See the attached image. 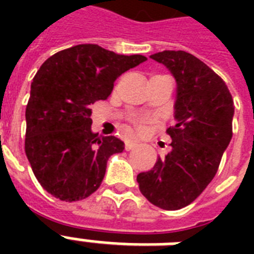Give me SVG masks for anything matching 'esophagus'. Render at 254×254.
Listing matches in <instances>:
<instances>
[{
    "label": "esophagus",
    "mask_w": 254,
    "mask_h": 254,
    "mask_svg": "<svg viewBox=\"0 0 254 254\" xmlns=\"http://www.w3.org/2000/svg\"><path fill=\"white\" fill-rule=\"evenodd\" d=\"M137 145H138V142H137V141H134V139H127V141H125V149H127V150H131V149H134Z\"/></svg>",
    "instance_id": "obj_1"
}]
</instances>
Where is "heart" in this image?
Masks as SVG:
<instances>
[{
	"label": "heart",
	"instance_id": "obj_1",
	"mask_svg": "<svg viewBox=\"0 0 254 254\" xmlns=\"http://www.w3.org/2000/svg\"><path fill=\"white\" fill-rule=\"evenodd\" d=\"M137 125H138L139 127H142V123H137Z\"/></svg>",
	"mask_w": 254,
	"mask_h": 254
}]
</instances>
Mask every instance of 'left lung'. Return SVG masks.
<instances>
[{"instance_id": "left-lung-1", "label": "left lung", "mask_w": 254, "mask_h": 254, "mask_svg": "<svg viewBox=\"0 0 254 254\" xmlns=\"http://www.w3.org/2000/svg\"><path fill=\"white\" fill-rule=\"evenodd\" d=\"M177 81L171 151L137 175L139 191L154 205L181 209L200 195L216 174L232 138V96L220 76L186 51L150 55Z\"/></svg>"}]
</instances>
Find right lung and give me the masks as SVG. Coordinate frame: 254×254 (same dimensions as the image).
Returning a JSON list of instances; mask_svg holds the SVG:
<instances>
[{"instance_id": "1", "label": "right lung", "mask_w": 254, "mask_h": 254, "mask_svg": "<svg viewBox=\"0 0 254 254\" xmlns=\"http://www.w3.org/2000/svg\"><path fill=\"white\" fill-rule=\"evenodd\" d=\"M145 61L143 55L77 45L41 65L26 107L25 151L34 175L53 196L76 201L99 189L108 159L125 143L92 131V105L107 100L116 79Z\"/></svg>"}]
</instances>
